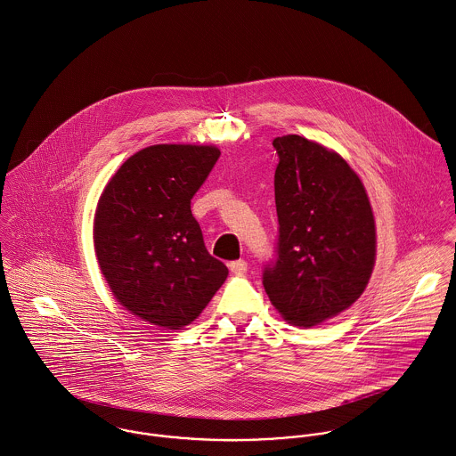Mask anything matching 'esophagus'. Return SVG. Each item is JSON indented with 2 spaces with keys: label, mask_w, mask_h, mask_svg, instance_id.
Returning a JSON list of instances; mask_svg holds the SVG:
<instances>
[{
  "label": "esophagus",
  "mask_w": 456,
  "mask_h": 456,
  "mask_svg": "<svg viewBox=\"0 0 456 456\" xmlns=\"http://www.w3.org/2000/svg\"><path fill=\"white\" fill-rule=\"evenodd\" d=\"M229 270H231V273L241 276V274L247 273V263L245 261H234V263L229 265Z\"/></svg>",
  "instance_id": "1"
}]
</instances>
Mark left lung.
I'll list each match as a JSON object with an SVG mask.
<instances>
[{
    "label": "left lung",
    "mask_w": 456,
    "mask_h": 456,
    "mask_svg": "<svg viewBox=\"0 0 456 456\" xmlns=\"http://www.w3.org/2000/svg\"><path fill=\"white\" fill-rule=\"evenodd\" d=\"M273 146L278 259L263 283L285 322L314 328L363 294L375 266V218L340 153L294 134Z\"/></svg>",
    "instance_id": "left-lung-1"
}]
</instances>
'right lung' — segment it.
<instances>
[{
  "instance_id": "obj_1",
  "label": "right lung",
  "mask_w": 456,
  "mask_h": 456,
  "mask_svg": "<svg viewBox=\"0 0 456 456\" xmlns=\"http://www.w3.org/2000/svg\"><path fill=\"white\" fill-rule=\"evenodd\" d=\"M220 150L153 144L126 159L96 202L93 245L116 301L164 330L195 321L229 270L211 257L190 200Z\"/></svg>"
}]
</instances>
